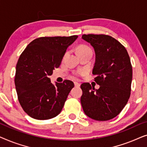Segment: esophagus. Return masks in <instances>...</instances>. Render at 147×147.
<instances>
[{"instance_id":"1","label":"esophagus","mask_w":147,"mask_h":147,"mask_svg":"<svg viewBox=\"0 0 147 147\" xmlns=\"http://www.w3.org/2000/svg\"><path fill=\"white\" fill-rule=\"evenodd\" d=\"M74 85H75L76 87H79V86H80V84L78 82H74Z\"/></svg>"}]
</instances>
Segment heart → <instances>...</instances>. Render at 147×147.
Listing matches in <instances>:
<instances>
[{
  "instance_id": "obj_1",
  "label": "heart",
  "mask_w": 147,
  "mask_h": 147,
  "mask_svg": "<svg viewBox=\"0 0 147 147\" xmlns=\"http://www.w3.org/2000/svg\"><path fill=\"white\" fill-rule=\"evenodd\" d=\"M77 51L78 53H82V52H85V51H92V49L90 48L89 46L86 45H80L77 48ZM85 73V71L84 70H78V71L76 72V74L77 76H82Z\"/></svg>"
}]
</instances>
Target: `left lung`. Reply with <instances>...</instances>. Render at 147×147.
I'll return each instance as SVG.
<instances>
[{"instance_id": "1", "label": "left lung", "mask_w": 147, "mask_h": 147, "mask_svg": "<svg viewBox=\"0 0 147 147\" xmlns=\"http://www.w3.org/2000/svg\"><path fill=\"white\" fill-rule=\"evenodd\" d=\"M96 53L92 74L100 85L96 90L83 83L81 104L88 117L106 121L116 117L127 104L130 96L132 69L126 48L111 36L99 34L82 35Z\"/></svg>"}]
</instances>
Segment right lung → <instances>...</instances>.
Returning <instances> with one entry per match:
<instances>
[{
	"mask_svg": "<svg viewBox=\"0 0 147 147\" xmlns=\"http://www.w3.org/2000/svg\"><path fill=\"white\" fill-rule=\"evenodd\" d=\"M78 38L41 37L32 41L20 55L16 66L15 88L24 111L37 120H47L61 112L74 82H50V76L59 67L67 47Z\"/></svg>",
	"mask_w": 147,
	"mask_h": 147,
	"instance_id": "1",
	"label": "right lung"
}]
</instances>
